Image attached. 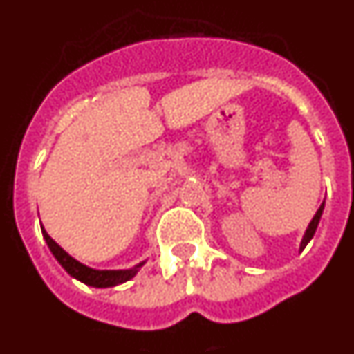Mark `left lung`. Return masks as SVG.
Here are the masks:
<instances>
[{"instance_id": "obj_1", "label": "left lung", "mask_w": 354, "mask_h": 354, "mask_svg": "<svg viewBox=\"0 0 354 354\" xmlns=\"http://www.w3.org/2000/svg\"><path fill=\"white\" fill-rule=\"evenodd\" d=\"M322 210H324V203L320 205L319 210H317V214L313 216V219H311V223L308 225V228H306V234L304 237H302V241H301V250H304L306 245L311 241V237L315 236V230H317V227H319V221H320V216H322Z\"/></svg>"}]
</instances>
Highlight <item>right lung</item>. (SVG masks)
<instances>
[{"mask_svg":"<svg viewBox=\"0 0 354 354\" xmlns=\"http://www.w3.org/2000/svg\"><path fill=\"white\" fill-rule=\"evenodd\" d=\"M41 230H43V237H44V241H46V245H48L50 252H52L53 257L59 261V264H61L62 268L66 270L71 277H75L77 281H81V283L88 284V286H93V288L118 286V284L126 283V281L135 277L138 268L144 264V263L136 264L135 268L131 270H93L90 268V266H86V264L79 263L77 259H73L71 255H68L66 252L62 250L61 246H59L57 243L53 241L52 237L46 234V230H44L43 227H41Z\"/></svg>","mask_w":354,"mask_h":354,"instance_id":"1","label":"right lung"}]
</instances>
